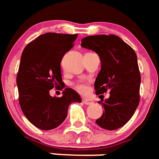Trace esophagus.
I'll list each match as a JSON object with an SVG mask.
<instances>
[{"instance_id":"34e87169","label":"esophagus","mask_w":159,"mask_h":159,"mask_svg":"<svg viewBox=\"0 0 159 159\" xmlns=\"http://www.w3.org/2000/svg\"><path fill=\"white\" fill-rule=\"evenodd\" d=\"M82 102H83L84 104L86 105H91L94 103V102H93L91 99H89V98H83V99H82Z\"/></svg>"}]
</instances>
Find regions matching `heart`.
Returning <instances> with one entry per match:
<instances>
[{
  "mask_svg": "<svg viewBox=\"0 0 159 159\" xmlns=\"http://www.w3.org/2000/svg\"><path fill=\"white\" fill-rule=\"evenodd\" d=\"M75 87L77 90L81 93H86L88 91V85L86 82H79L75 84Z\"/></svg>",
  "mask_w": 159,
  "mask_h": 159,
  "instance_id": "b5f03b06",
  "label": "heart"
}]
</instances>
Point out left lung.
<instances>
[{"label": "left lung", "mask_w": 159, "mask_h": 159, "mask_svg": "<svg viewBox=\"0 0 159 159\" xmlns=\"http://www.w3.org/2000/svg\"><path fill=\"white\" fill-rule=\"evenodd\" d=\"M81 46L94 51L100 57L101 70L94 82L96 94L110 91V97L100 104L104 111L96 124L107 130L121 128L139 104L141 74L137 55L114 34L87 36L82 39Z\"/></svg>", "instance_id": "left-lung-1"}]
</instances>
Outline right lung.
I'll return each mask as SVG.
<instances>
[{
  "instance_id": "right-lung-1",
  "label": "right lung",
  "mask_w": 159,
  "mask_h": 159,
  "mask_svg": "<svg viewBox=\"0 0 159 159\" xmlns=\"http://www.w3.org/2000/svg\"><path fill=\"white\" fill-rule=\"evenodd\" d=\"M77 34L46 33L28 43L22 52L17 75L19 104L27 120L42 130L61 125L72 102H82L77 92L65 89L52 97L50 90L62 83L61 60L73 48Z\"/></svg>"
}]
</instances>
